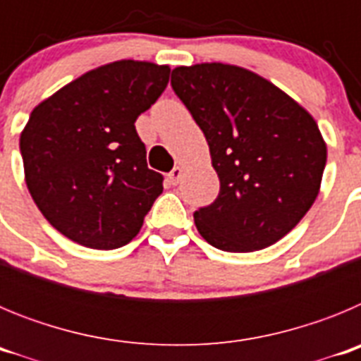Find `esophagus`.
<instances>
[{"label":"esophagus","mask_w":361,"mask_h":361,"mask_svg":"<svg viewBox=\"0 0 361 361\" xmlns=\"http://www.w3.org/2000/svg\"><path fill=\"white\" fill-rule=\"evenodd\" d=\"M180 177H183V168L180 166H175L173 170L170 171V175H168V178H170V183L173 184H178V180H180Z\"/></svg>","instance_id":"34e87169"}]
</instances>
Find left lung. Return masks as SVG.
I'll return each mask as SVG.
<instances>
[{"instance_id": "obj_1", "label": "left lung", "mask_w": 361, "mask_h": 361, "mask_svg": "<svg viewBox=\"0 0 361 361\" xmlns=\"http://www.w3.org/2000/svg\"><path fill=\"white\" fill-rule=\"evenodd\" d=\"M171 86L204 132L220 178L215 202L193 213L204 240L250 253L286 237L320 191L327 146L317 121L242 66H177Z\"/></svg>"}]
</instances>
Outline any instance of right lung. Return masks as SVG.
<instances>
[{
	"label": "right lung",
	"instance_id": "right-lung-1",
	"mask_svg": "<svg viewBox=\"0 0 361 361\" xmlns=\"http://www.w3.org/2000/svg\"><path fill=\"white\" fill-rule=\"evenodd\" d=\"M170 81V66L108 63L44 99L19 137L25 183L43 216L70 240L116 250L141 231L162 193L135 130Z\"/></svg>",
	"mask_w": 361,
	"mask_h": 361
}]
</instances>
